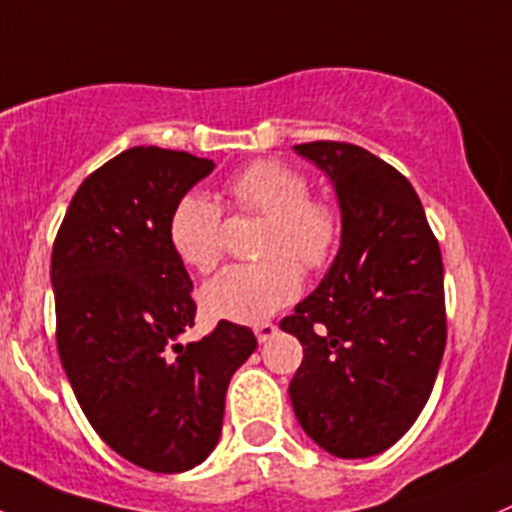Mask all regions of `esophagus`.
I'll use <instances>...</instances> for the list:
<instances>
[{
	"instance_id": "esophagus-1",
	"label": "esophagus",
	"mask_w": 512,
	"mask_h": 512,
	"mask_svg": "<svg viewBox=\"0 0 512 512\" xmlns=\"http://www.w3.org/2000/svg\"><path fill=\"white\" fill-rule=\"evenodd\" d=\"M253 332H256V339H259L261 344L271 342V339L276 337V332H279V326L271 324V321H261V324L253 326Z\"/></svg>"
}]
</instances>
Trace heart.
Segmentation results:
<instances>
[{"mask_svg": "<svg viewBox=\"0 0 512 512\" xmlns=\"http://www.w3.org/2000/svg\"><path fill=\"white\" fill-rule=\"evenodd\" d=\"M228 203L264 216L261 264L228 266L201 289V309L213 321L259 324L301 291L299 271L314 274L332 264L342 243V216L324 198L311 196L299 168L281 160H256L231 175ZM223 211L203 193L180 196L168 218V238L188 269L211 271L221 259Z\"/></svg>", "mask_w": 512, "mask_h": 512, "instance_id": "1", "label": "heart"}]
</instances>
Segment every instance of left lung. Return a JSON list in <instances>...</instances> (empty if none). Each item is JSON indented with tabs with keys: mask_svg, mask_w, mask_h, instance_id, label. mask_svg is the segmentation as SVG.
<instances>
[{
	"mask_svg": "<svg viewBox=\"0 0 512 512\" xmlns=\"http://www.w3.org/2000/svg\"><path fill=\"white\" fill-rule=\"evenodd\" d=\"M342 208V248L281 329L304 347L289 384L296 420L337 457L379 455L435 387L447 342L442 253L405 175L352 143L294 145Z\"/></svg>",
	"mask_w": 512,
	"mask_h": 512,
	"instance_id": "obj_1",
	"label": "left lung"
}]
</instances>
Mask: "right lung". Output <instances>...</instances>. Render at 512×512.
Listing matches in <instances>:
<instances>
[{
	"label": "right lung",
	"instance_id": "1",
	"mask_svg": "<svg viewBox=\"0 0 512 512\" xmlns=\"http://www.w3.org/2000/svg\"><path fill=\"white\" fill-rule=\"evenodd\" d=\"M211 170L183 150H123L82 180L52 246L57 352L72 392L92 430L150 472L211 455L228 382L259 344L231 321L175 344L196 301L168 218Z\"/></svg>",
	"mask_w": 512,
	"mask_h": 512
}]
</instances>
